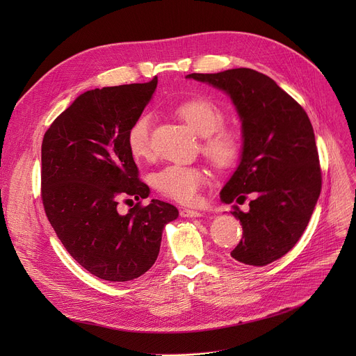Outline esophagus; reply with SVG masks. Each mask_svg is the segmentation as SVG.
<instances>
[{
	"instance_id": "esophagus-1",
	"label": "esophagus",
	"mask_w": 356,
	"mask_h": 356,
	"mask_svg": "<svg viewBox=\"0 0 356 356\" xmlns=\"http://www.w3.org/2000/svg\"><path fill=\"white\" fill-rule=\"evenodd\" d=\"M180 215L183 218H200V216H203V213L199 212V211H192V209H186V208L180 209Z\"/></svg>"
}]
</instances>
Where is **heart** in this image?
<instances>
[{"label": "heart", "instance_id": "1", "mask_svg": "<svg viewBox=\"0 0 356 356\" xmlns=\"http://www.w3.org/2000/svg\"><path fill=\"white\" fill-rule=\"evenodd\" d=\"M176 114L193 133L202 137V152L216 167H228L238 159L239 138L234 131L220 128L225 117L213 102L202 98L189 99L176 108ZM152 115L141 114L127 131L128 152L137 160L148 159L152 154ZM207 180L208 176L200 167L172 164L154 175L153 184L167 197L180 203H193Z\"/></svg>", "mask_w": 356, "mask_h": 356}]
</instances>
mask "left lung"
Masks as SVG:
<instances>
[{
  "label": "left lung",
  "instance_id": "left-lung-1",
  "mask_svg": "<svg viewBox=\"0 0 356 356\" xmlns=\"http://www.w3.org/2000/svg\"><path fill=\"white\" fill-rule=\"evenodd\" d=\"M223 90L241 121L239 164L220 191V200L244 203L232 215L242 239L231 257L263 267L286 255L303 235L322 189V173L306 111L267 74L248 67L186 76Z\"/></svg>",
  "mask_w": 356,
  "mask_h": 356
}]
</instances>
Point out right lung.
Listing matches in <instances>:
<instances>
[{
    "label": "right lung",
    "mask_w": 356,
    "mask_h": 356,
    "mask_svg": "<svg viewBox=\"0 0 356 356\" xmlns=\"http://www.w3.org/2000/svg\"><path fill=\"white\" fill-rule=\"evenodd\" d=\"M147 83L83 92L53 121L42 144V199L67 252L106 282H129L153 267L163 229L177 219L170 203L153 199L128 213L122 197L145 199L149 189L127 147V131L152 101Z\"/></svg>",
    "instance_id": "right-lung-1"
}]
</instances>
